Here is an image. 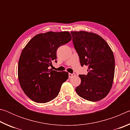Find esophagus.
Masks as SVG:
<instances>
[{
    "mask_svg": "<svg viewBox=\"0 0 130 130\" xmlns=\"http://www.w3.org/2000/svg\"><path fill=\"white\" fill-rule=\"evenodd\" d=\"M75 76H76L75 73H69V78H71V77H72Z\"/></svg>",
    "mask_w": 130,
    "mask_h": 130,
    "instance_id": "obj_1",
    "label": "esophagus"
}]
</instances>
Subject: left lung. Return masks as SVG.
Masks as SVG:
<instances>
[{
  "label": "left lung",
  "mask_w": 130,
  "mask_h": 130,
  "mask_svg": "<svg viewBox=\"0 0 130 130\" xmlns=\"http://www.w3.org/2000/svg\"><path fill=\"white\" fill-rule=\"evenodd\" d=\"M70 33L81 65L88 67L87 75H79L81 84L76 88L77 93L91 102L102 100L112 86L115 73L113 52L107 42L98 34L84 31Z\"/></svg>",
  "instance_id": "8db88e82"
}]
</instances>
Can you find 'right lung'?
<instances>
[{"instance_id": "1", "label": "right lung", "mask_w": 130, "mask_h": 130, "mask_svg": "<svg viewBox=\"0 0 130 130\" xmlns=\"http://www.w3.org/2000/svg\"><path fill=\"white\" fill-rule=\"evenodd\" d=\"M71 39L68 31H49L36 35L24 47L18 74L22 89L31 100L45 103L58 96L61 85L68 78V73L49 67L56 60L57 49Z\"/></svg>"}]
</instances>
